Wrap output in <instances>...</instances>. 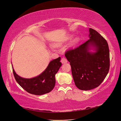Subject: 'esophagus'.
<instances>
[{
    "mask_svg": "<svg viewBox=\"0 0 121 121\" xmlns=\"http://www.w3.org/2000/svg\"><path fill=\"white\" fill-rule=\"evenodd\" d=\"M67 60L66 59V58H65V57H63L61 59V62L63 64H65V63H67Z\"/></svg>",
    "mask_w": 121,
    "mask_h": 121,
    "instance_id": "obj_1",
    "label": "esophagus"
}]
</instances>
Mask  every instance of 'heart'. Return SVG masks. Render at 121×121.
Returning a JSON list of instances; mask_svg holds the SVG:
<instances>
[{
    "instance_id": "heart-1",
    "label": "heart",
    "mask_w": 121,
    "mask_h": 121,
    "mask_svg": "<svg viewBox=\"0 0 121 121\" xmlns=\"http://www.w3.org/2000/svg\"><path fill=\"white\" fill-rule=\"evenodd\" d=\"M72 36H69V37H68V39L71 38L72 37ZM79 41H80V38H79V37H75L74 39L73 40V41H72V43H71V44H72V45H76V44H77V43L79 42Z\"/></svg>"
}]
</instances>
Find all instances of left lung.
I'll use <instances>...</instances> for the list:
<instances>
[{"label":"left lung","instance_id":"obj_1","mask_svg":"<svg viewBox=\"0 0 121 121\" xmlns=\"http://www.w3.org/2000/svg\"><path fill=\"white\" fill-rule=\"evenodd\" d=\"M89 37L86 42L65 53L70 63L76 87L86 91L99 86L108 75L110 65L107 40L91 28H89ZM91 49L95 52H90Z\"/></svg>","mask_w":121,"mask_h":121}]
</instances>
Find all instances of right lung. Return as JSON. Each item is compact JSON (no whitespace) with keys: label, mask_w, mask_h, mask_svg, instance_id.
<instances>
[{"label":"right lung","mask_w":121,"mask_h":121,"mask_svg":"<svg viewBox=\"0 0 121 121\" xmlns=\"http://www.w3.org/2000/svg\"><path fill=\"white\" fill-rule=\"evenodd\" d=\"M60 57L51 61L41 74L35 77L27 79L19 76L13 67V75L17 83L27 92L40 95L50 92L56 84L55 75L61 65Z\"/></svg>","instance_id":"add662e5"}]
</instances>
